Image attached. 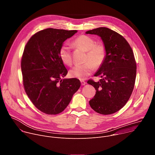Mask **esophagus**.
Masks as SVG:
<instances>
[{"label":"esophagus","instance_id":"34e87169","mask_svg":"<svg viewBox=\"0 0 155 155\" xmlns=\"http://www.w3.org/2000/svg\"><path fill=\"white\" fill-rule=\"evenodd\" d=\"M80 82H81V85H83H83H84V84H86V81H84V80H80Z\"/></svg>","mask_w":155,"mask_h":155}]
</instances>
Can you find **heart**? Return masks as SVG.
<instances>
[{
    "label": "heart",
    "mask_w": 155,
    "mask_h": 155,
    "mask_svg": "<svg viewBox=\"0 0 155 155\" xmlns=\"http://www.w3.org/2000/svg\"><path fill=\"white\" fill-rule=\"evenodd\" d=\"M72 45L86 51V54L84 60L86 62L75 65L70 71L69 74L72 77L84 79L93 72L94 68H99L104 62L107 56L106 47L103 43H96L92 37L86 35H80L73 41ZM59 56L65 65L72 64L71 48L68 44H63L60 47Z\"/></svg>",
    "instance_id": "b5f03b06"
}]
</instances>
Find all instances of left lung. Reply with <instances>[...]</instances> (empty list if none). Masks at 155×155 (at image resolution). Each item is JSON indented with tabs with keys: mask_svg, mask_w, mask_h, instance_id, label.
I'll return each mask as SVG.
<instances>
[{
	"mask_svg": "<svg viewBox=\"0 0 155 155\" xmlns=\"http://www.w3.org/2000/svg\"><path fill=\"white\" fill-rule=\"evenodd\" d=\"M86 34L100 36L107 50L105 60L94 75L101 79L87 82L96 90L90 105L100 114H114L125 105L134 90L137 71L134 53L127 40L112 29L99 28Z\"/></svg>",
	"mask_w": 155,
	"mask_h": 155,
	"instance_id": "obj_1",
	"label": "left lung"
}]
</instances>
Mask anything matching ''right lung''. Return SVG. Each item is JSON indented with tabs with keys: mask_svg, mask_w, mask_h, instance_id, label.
<instances>
[{
	"mask_svg": "<svg viewBox=\"0 0 155 155\" xmlns=\"http://www.w3.org/2000/svg\"><path fill=\"white\" fill-rule=\"evenodd\" d=\"M77 31L48 28L27 42L21 67L25 92L35 107L48 115L59 114L79 89L77 78L64 79L66 69L59 56L63 42Z\"/></svg>",
	"mask_w": 155,
	"mask_h": 155,
	"instance_id": "obj_1",
	"label": "right lung"
}]
</instances>
